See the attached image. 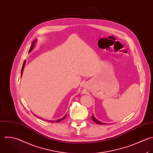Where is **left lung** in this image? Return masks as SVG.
I'll use <instances>...</instances> for the list:
<instances>
[{
	"label": "left lung",
	"instance_id": "1",
	"mask_svg": "<svg viewBox=\"0 0 153 153\" xmlns=\"http://www.w3.org/2000/svg\"><path fill=\"white\" fill-rule=\"evenodd\" d=\"M92 119L95 123H98V124H99V125H104V124H105V123H102V122L99 121V120H97V119H95V117L94 116V114H93V116H92Z\"/></svg>",
	"mask_w": 153,
	"mask_h": 153
}]
</instances>
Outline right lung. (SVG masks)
Here are the masks:
<instances>
[{
  "mask_svg": "<svg viewBox=\"0 0 153 153\" xmlns=\"http://www.w3.org/2000/svg\"><path fill=\"white\" fill-rule=\"evenodd\" d=\"M36 39H35L34 41H33V42L32 43V45H31V47H30V50H29V52H30L31 51H32V49H33V47H34V44H35V42H36ZM25 60L24 61V63H23V65H22V69H21V76H22V71H23V70H24V66H25ZM34 116H36V115H34ZM67 117V114H65L62 119H59V120H56V122H59L60 121H61L62 120H63V119H64L65 117ZM48 121H49V120H48ZM49 122H55V121H49Z\"/></svg>",
  "mask_w": 153,
  "mask_h": 153,
  "instance_id": "add662e5",
  "label": "right lung"
}]
</instances>
